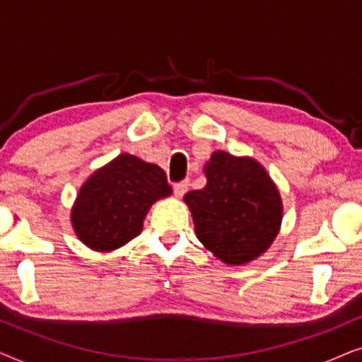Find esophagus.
<instances>
[{
  "label": "esophagus",
  "instance_id": "34e87169",
  "mask_svg": "<svg viewBox=\"0 0 362 362\" xmlns=\"http://www.w3.org/2000/svg\"><path fill=\"white\" fill-rule=\"evenodd\" d=\"M189 189V181H181V182H176L175 185V196L176 197H182Z\"/></svg>",
  "mask_w": 362,
  "mask_h": 362
}]
</instances>
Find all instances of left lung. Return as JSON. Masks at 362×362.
<instances>
[{"label":"left lung","instance_id":"1","mask_svg":"<svg viewBox=\"0 0 362 362\" xmlns=\"http://www.w3.org/2000/svg\"><path fill=\"white\" fill-rule=\"evenodd\" d=\"M206 186L185 202L196 237L227 265L259 259L279 235L284 204L269 173L250 156L217 150L204 165Z\"/></svg>","mask_w":362,"mask_h":362}]
</instances>
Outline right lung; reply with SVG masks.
<instances>
[{
    "label": "right lung",
    "mask_w": 362,
    "mask_h": 362,
    "mask_svg": "<svg viewBox=\"0 0 362 362\" xmlns=\"http://www.w3.org/2000/svg\"><path fill=\"white\" fill-rule=\"evenodd\" d=\"M171 194L160 166L122 153L81 186L71 209L72 229L88 249L117 250L141 234L150 207Z\"/></svg>",
    "instance_id": "obj_1"
}]
</instances>
